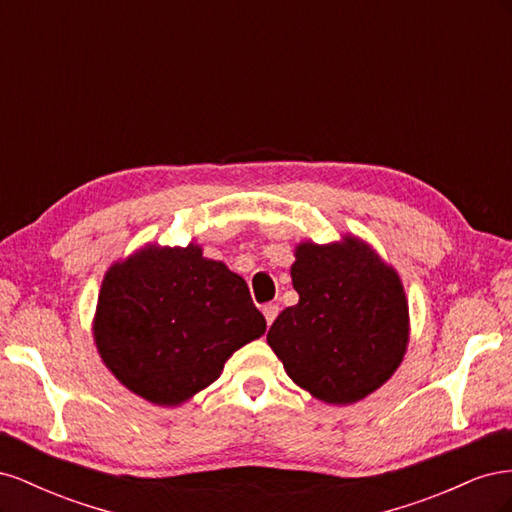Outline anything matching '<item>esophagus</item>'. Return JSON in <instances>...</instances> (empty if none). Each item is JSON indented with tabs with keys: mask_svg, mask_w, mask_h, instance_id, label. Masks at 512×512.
<instances>
[{
	"mask_svg": "<svg viewBox=\"0 0 512 512\" xmlns=\"http://www.w3.org/2000/svg\"><path fill=\"white\" fill-rule=\"evenodd\" d=\"M262 314H265L267 324L271 327V322L277 318V314H280V305H277V303H267L265 307H262Z\"/></svg>",
	"mask_w": 512,
	"mask_h": 512,
	"instance_id": "34e87169",
	"label": "esophagus"
}]
</instances>
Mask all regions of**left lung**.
I'll list each match as a JSON object with an SVG mask.
<instances>
[{
	"mask_svg": "<svg viewBox=\"0 0 512 512\" xmlns=\"http://www.w3.org/2000/svg\"><path fill=\"white\" fill-rule=\"evenodd\" d=\"M290 273L299 303L267 333L286 374L327 404H354L376 391L408 344V303L397 273L356 239L299 245Z\"/></svg>",
	"mask_w": 512,
	"mask_h": 512,
	"instance_id": "left-lung-1",
	"label": "left lung"
}]
</instances>
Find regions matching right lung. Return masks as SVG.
<instances>
[{
  "mask_svg": "<svg viewBox=\"0 0 512 512\" xmlns=\"http://www.w3.org/2000/svg\"><path fill=\"white\" fill-rule=\"evenodd\" d=\"M267 320L241 275L196 245L145 247L106 273L96 344L106 367L153 404L175 406L218 380Z\"/></svg>",
  "mask_w": 512,
  "mask_h": 512,
  "instance_id": "right-lung-1",
  "label": "right lung"
}]
</instances>
